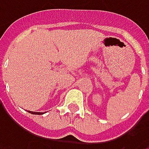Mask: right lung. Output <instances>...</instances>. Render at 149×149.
Returning <instances> with one entry per match:
<instances>
[{
    "mask_svg": "<svg viewBox=\"0 0 149 149\" xmlns=\"http://www.w3.org/2000/svg\"><path fill=\"white\" fill-rule=\"evenodd\" d=\"M28 112L31 114H35V115H42L43 114V112H33V111H29V110H28Z\"/></svg>",
    "mask_w": 149,
    "mask_h": 149,
    "instance_id": "1",
    "label": "right lung"
}]
</instances>
